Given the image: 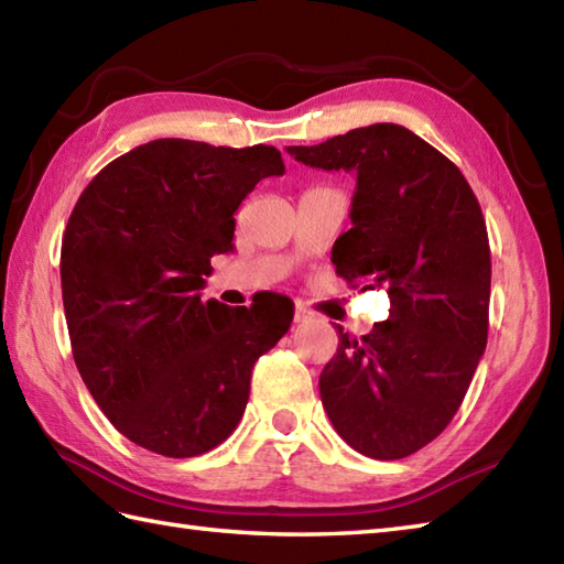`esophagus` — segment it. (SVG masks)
Segmentation results:
<instances>
[{
	"mask_svg": "<svg viewBox=\"0 0 564 564\" xmlns=\"http://www.w3.org/2000/svg\"><path fill=\"white\" fill-rule=\"evenodd\" d=\"M313 317H315V313L307 305H303V303L295 305V322H307V319H313Z\"/></svg>",
	"mask_w": 564,
	"mask_h": 564,
	"instance_id": "esophagus-1",
	"label": "esophagus"
}]
</instances>
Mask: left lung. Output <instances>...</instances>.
<instances>
[{
	"label": "left lung",
	"mask_w": 564,
	"mask_h": 564,
	"mask_svg": "<svg viewBox=\"0 0 564 564\" xmlns=\"http://www.w3.org/2000/svg\"><path fill=\"white\" fill-rule=\"evenodd\" d=\"M289 152L317 170L356 172L354 227L332 263L346 283L390 295V317L366 337L339 327L322 404L358 453L406 458L451 424L485 354L492 259L482 208L458 166L402 126Z\"/></svg>",
	"instance_id": "left-lung-1"
}]
</instances>
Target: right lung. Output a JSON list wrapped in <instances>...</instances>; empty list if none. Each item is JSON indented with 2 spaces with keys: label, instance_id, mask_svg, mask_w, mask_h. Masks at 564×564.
I'll use <instances>...</instances> for the list:
<instances>
[{
  "label": "right lung",
  "instance_id": "right-lung-1",
  "mask_svg": "<svg viewBox=\"0 0 564 564\" xmlns=\"http://www.w3.org/2000/svg\"><path fill=\"white\" fill-rule=\"evenodd\" d=\"M285 172L271 145L162 138L109 162L72 210L59 281L72 356L109 422L138 446L194 458L232 434L251 368L293 303L203 301L213 254L232 251L239 203Z\"/></svg>",
  "mask_w": 564,
  "mask_h": 564
}]
</instances>
